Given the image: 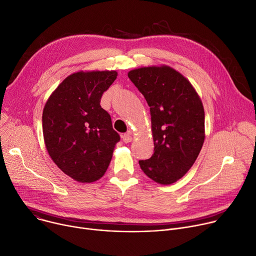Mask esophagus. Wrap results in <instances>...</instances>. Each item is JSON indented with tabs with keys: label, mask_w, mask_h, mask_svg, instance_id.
<instances>
[{
	"label": "esophagus",
	"mask_w": 256,
	"mask_h": 256,
	"mask_svg": "<svg viewBox=\"0 0 256 256\" xmlns=\"http://www.w3.org/2000/svg\"><path fill=\"white\" fill-rule=\"evenodd\" d=\"M132 134H130V132H126V134H122V140L124 142H132Z\"/></svg>",
	"instance_id": "esophagus-1"
}]
</instances>
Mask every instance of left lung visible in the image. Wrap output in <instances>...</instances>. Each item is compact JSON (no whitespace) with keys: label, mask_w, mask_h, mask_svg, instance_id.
<instances>
[{"label":"left lung","mask_w":256,"mask_h":256,"mask_svg":"<svg viewBox=\"0 0 256 256\" xmlns=\"http://www.w3.org/2000/svg\"><path fill=\"white\" fill-rule=\"evenodd\" d=\"M130 81L150 106L154 154L140 160L144 173L171 184L196 162L204 140V112L192 85L167 66L128 72Z\"/></svg>","instance_id":"obj_1"}]
</instances>
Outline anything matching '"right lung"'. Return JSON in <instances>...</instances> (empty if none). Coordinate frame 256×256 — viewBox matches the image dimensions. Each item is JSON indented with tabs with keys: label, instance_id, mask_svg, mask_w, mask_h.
Wrapping results in <instances>:
<instances>
[{
	"label": "right lung",
	"instance_id": "obj_1",
	"mask_svg": "<svg viewBox=\"0 0 256 256\" xmlns=\"http://www.w3.org/2000/svg\"><path fill=\"white\" fill-rule=\"evenodd\" d=\"M116 77V70L75 72L58 85L44 108L46 150L64 174L79 182L104 175L120 140L100 105L103 92Z\"/></svg>",
	"mask_w": 256,
	"mask_h": 256
}]
</instances>
